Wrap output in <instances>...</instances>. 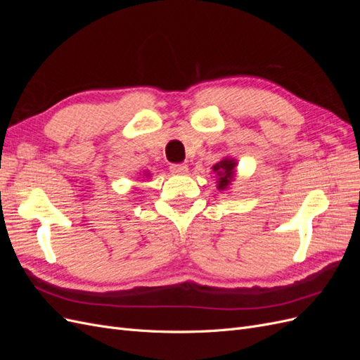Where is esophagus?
Listing matches in <instances>:
<instances>
[{
    "label": "esophagus",
    "instance_id": "1",
    "mask_svg": "<svg viewBox=\"0 0 360 360\" xmlns=\"http://www.w3.org/2000/svg\"><path fill=\"white\" fill-rule=\"evenodd\" d=\"M169 169L172 174H186L188 172V167L183 165V163H180V165H171Z\"/></svg>",
    "mask_w": 360,
    "mask_h": 360
}]
</instances>
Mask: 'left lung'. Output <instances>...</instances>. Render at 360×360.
Returning a JSON list of instances; mask_svg holds the SVG:
<instances>
[{"label": "left lung", "mask_w": 360, "mask_h": 360, "mask_svg": "<svg viewBox=\"0 0 360 360\" xmlns=\"http://www.w3.org/2000/svg\"><path fill=\"white\" fill-rule=\"evenodd\" d=\"M214 176H216V188L219 192H228L231 188V184L236 179L237 172V159L231 156H225L222 160H219L216 165L212 167Z\"/></svg>", "instance_id": "obj_1"}]
</instances>
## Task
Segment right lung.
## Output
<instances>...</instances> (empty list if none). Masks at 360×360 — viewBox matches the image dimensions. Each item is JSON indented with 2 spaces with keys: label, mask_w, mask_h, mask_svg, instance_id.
Listing matches in <instances>:
<instances>
[{
  "label": "right lung",
  "mask_w": 360,
  "mask_h": 360,
  "mask_svg": "<svg viewBox=\"0 0 360 360\" xmlns=\"http://www.w3.org/2000/svg\"><path fill=\"white\" fill-rule=\"evenodd\" d=\"M143 177H146V179H150V177H151V174H150V171H144V174H143Z\"/></svg>",
  "instance_id": "add662e5"
}]
</instances>
